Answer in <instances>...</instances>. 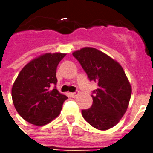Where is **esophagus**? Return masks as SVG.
Segmentation results:
<instances>
[{
    "label": "esophagus",
    "instance_id": "1",
    "mask_svg": "<svg viewBox=\"0 0 153 153\" xmlns=\"http://www.w3.org/2000/svg\"><path fill=\"white\" fill-rule=\"evenodd\" d=\"M78 95H79V93H78V92H77V93H70V96L72 97H76Z\"/></svg>",
    "mask_w": 153,
    "mask_h": 153
}]
</instances>
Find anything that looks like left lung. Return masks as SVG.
Segmentation results:
<instances>
[{
	"instance_id": "8db88e82",
	"label": "left lung",
	"mask_w": 153,
	"mask_h": 153,
	"mask_svg": "<svg viewBox=\"0 0 153 153\" xmlns=\"http://www.w3.org/2000/svg\"><path fill=\"white\" fill-rule=\"evenodd\" d=\"M90 81L97 83L93 91V105L82 110L88 124L100 130L115 126L128 108L131 86L121 65L112 58L93 47H84L73 53Z\"/></svg>"
}]
</instances>
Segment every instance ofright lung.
Wrapping results in <instances>:
<instances>
[{"label": "right lung", "mask_w": 153, "mask_h": 153, "mask_svg": "<svg viewBox=\"0 0 153 153\" xmlns=\"http://www.w3.org/2000/svg\"><path fill=\"white\" fill-rule=\"evenodd\" d=\"M65 56L47 53L27 64L12 87L17 112L33 125H45L57 117L68 98L56 89V68Z\"/></svg>", "instance_id": "right-lung-1"}]
</instances>
